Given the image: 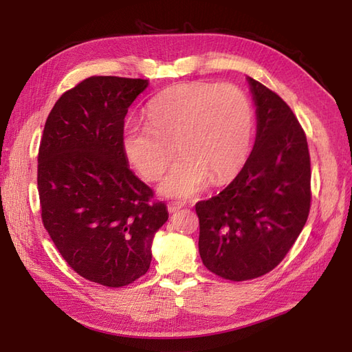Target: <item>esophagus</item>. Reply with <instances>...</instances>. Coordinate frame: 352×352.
<instances>
[{"mask_svg":"<svg viewBox=\"0 0 352 352\" xmlns=\"http://www.w3.org/2000/svg\"><path fill=\"white\" fill-rule=\"evenodd\" d=\"M182 207H183V203H178V201H170V203H168V212L175 213L177 210H180Z\"/></svg>","mask_w":352,"mask_h":352,"instance_id":"esophagus-1","label":"esophagus"}]
</instances>
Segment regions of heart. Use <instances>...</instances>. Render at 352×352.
<instances>
[{"label": "heart", "instance_id": "obj_1", "mask_svg": "<svg viewBox=\"0 0 352 352\" xmlns=\"http://www.w3.org/2000/svg\"><path fill=\"white\" fill-rule=\"evenodd\" d=\"M148 124L124 126V154L149 182L160 178L177 151L182 153L162 182L169 197H192L208 180L233 178L248 157L254 110L233 85L180 83L164 89L148 104Z\"/></svg>", "mask_w": 352, "mask_h": 352}]
</instances>
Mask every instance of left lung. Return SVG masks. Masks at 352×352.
<instances>
[{"instance_id": "8db88e82", "label": "left lung", "mask_w": 352, "mask_h": 352, "mask_svg": "<svg viewBox=\"0 0 352 352\" xmlns=\"http://www.w3.org/2000/svg\"><path fill=\"white\" fill-rule=\"evenodd\" d=\"M257 106V136L248 160L226 189L195 210L199 256L214 275L246 281L271 272L309 218L311 170L307 138L294 111L248 78Z\"/></svg>"}]
</instances>
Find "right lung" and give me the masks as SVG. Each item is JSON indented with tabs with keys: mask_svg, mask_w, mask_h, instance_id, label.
<instances>
[{
	"mask_svg": "<svg viewBox=\"0 0 352 352\" xmlns=\"http://www.w3.org/2000/svg\"><path fill=\"white\" fill-rule=\"evenodd\" d=\"M148 80L94 76L66 91L50 111L37 155L41 216L74 271L106 287L145 275L163 201L133 174L124 119Z\"/></svg>",
	"mask_w": 352,
	"mask_h": 352,
	"instance_id": "obj_1",
	"label": "right lung"
}]
</instances>
